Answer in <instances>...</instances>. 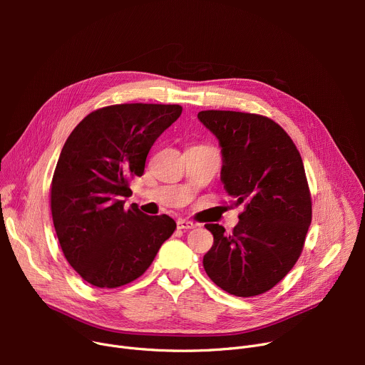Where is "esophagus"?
<instances>
[{
  "label": "esophagus",
  "instance_id": "obj_1",
  "mask_svg": "<svg viewBox=\"0 0 365 365\" xmlns=\"http://www.w3.org/2000/svg\"><path fill=\"white\" fill-rule=\"evenodd\" d=\"M197 225L194 222H189V220H185V219H179L178 220V227L179 229H183V231H187V229H194Z\"/></svg>",
  "mask_w": 365,
  "mask_h": 365
}]
</instances>
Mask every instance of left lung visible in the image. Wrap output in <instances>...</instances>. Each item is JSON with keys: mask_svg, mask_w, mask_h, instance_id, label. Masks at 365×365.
Returning a JSON list of instances; mask_svg holds the SVG:
<instances>
[{"mask_svg": "<svg viewBox=\"0 0 365 365\" xmlns=\"http://www.w3.org/2000/svg\"><path fill=\"white\" fill-rule=\"evenodd\" d=\"M198 120L222 148L220 180L244 212L227 235L207 223L215 242L204 269L229 294L252 297L271 290L296 264L312 220L300 153L277 123L256 113L201 110Z\"/></svg>", "mask_w": 365, "mask_h": 365, "instance_id": "1", "label": "left lung"}]
</instances>
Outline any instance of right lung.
I'll list each match as a JSON object with an SVG mask.
<instances>
[{"mask_svg":"<svg viewBox=\"0 0 365 365\" xmlns=\"http://www.w3.org/2000/svg\"><path fill=\"white\" fill-rule=\"evenodd\" d=\"M182 113L179 105L124 103L88 113L66 139L51 182V216L73 269L99 289L139 278L176 222L148 216L128 180L142 176L155 140Z\"/></svg>","mask_w":365,"mask_h":365,"instance_id":"right-lung-1","label":"right lung"}]
</instances>
